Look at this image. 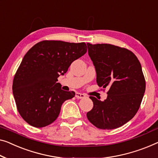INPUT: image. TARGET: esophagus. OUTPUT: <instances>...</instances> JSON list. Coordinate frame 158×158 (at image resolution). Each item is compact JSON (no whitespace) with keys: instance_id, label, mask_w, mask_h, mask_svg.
Wrapping results in <instances>:
<instances>
[{"instance_id":"34e87169","label":"esophagus","mask_w":158,"mask_h":158,"mask_svg":"<svg viewBox=\"0 0 158 158\" xmlns=\"http://www.w3.org/2000/svg\"><path fill=\"white\" fill-rule=\"evenodd\" d=\"M75 96H76V97L77 98H85V95H84V94H81V93H79V92H77L76 93V95H75Z\"/></svg>"}]
</instances>
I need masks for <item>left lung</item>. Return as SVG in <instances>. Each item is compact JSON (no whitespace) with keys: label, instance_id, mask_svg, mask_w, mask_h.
<instances>
[{"label":"left lung","instance_id":"1","mask_svg":"<svg viewBox=\"0 0 158 158\" xmlns=\"http://www.w3.org/2000/svg\"><path fill=\"white\" fill-rule=\"evenodd\" d=\"M88 52L100 87H109L102 102L89 96L94 106L86 114L89 121L100 129L119 128L138 112L145 91V80L137 56L128 49L110 44L87 43Z\"/></svg>","mask_w":158,"mask_h":158}]
</instances>
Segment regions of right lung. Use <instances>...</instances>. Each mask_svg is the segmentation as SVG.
I'll return each mask as SVG.
<instances>
[{
    "label": "right lung",
    "mask_w": 158,
    "mask_h": 158,
    "mask_svg": "<svg viewBox=\"0 0 158 158\" xmlns=\"http://www.w3.org/2000/svg\"><path fill=\"white\" fill-rule=\"evenodd\" d=\"M84 42L44 40L23 57L13 81L19 114L30 126L42 128L57 118L62 103L75 96L56 83L74 60L86 52Z\"/></svg>",
    "instance_id": "right-lung-1"
}]
</instances>
